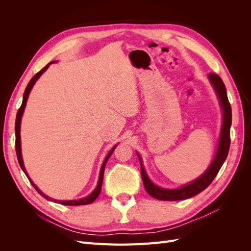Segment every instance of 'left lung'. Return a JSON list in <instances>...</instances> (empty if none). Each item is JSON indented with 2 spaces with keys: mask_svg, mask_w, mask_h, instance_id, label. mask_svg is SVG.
Listing matches in <instances>:
<instances>
[{
  "mask_svg": "<svg viewBox=\"0 0 251 251\" xmlns=\"http://www.w3.org/2000/svg\"><path fill=\"white\" fill-rule=\"evenodd\" d=\"M209 80L211 82L212 87L216 90L217 95L220 100V103L223 110V124H222V130L221 135H220V141L218 151L214 161L211 162L210 166L207 169L200 178L195 180L192 183H189L181 188L177 189H165L158 187L155 184L151 183V181L147 176L146 172H144L143 166L141 165V177L143 180V185L146 191L149 195H151L153 198L163 201H179L192 198V197L198 195L202 191L206 188L212 180L215 179L217 174L219 173L221 166L223 165L224 161L226 160V157L228 155V151L230 147V126H231V107L228 101V97H227L226 89L223 80L218 74L210 73L208 75ZM139 159L141 160L140 156L138 155Z\"/></svg>",
  "mask_w": 251,
  "mask_h": 251,
  "instance_id": "obj_1",
  "label": "left lung"
}]
</instances>
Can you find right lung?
<instances>
[{
	"label": "right lung",
	"instance_id": "1",
	"mask_svg": "<svg viewBox=\"0 0 251 251\" xmlns=\"http://www.w3.org/2000/svg\"><path fill=\"white\" fill-rule=\"evenodd\" d=\"M50 64H53V62L49 63L48 65L45 66L43 69L41 71L37 72L34 76L31 78V80L29 81V83L26 87V90L24 92V97H23V102H22V105L20 107L18 113H17V118H16V126H14V130H16V151H17V157H18V160H19V163H20V166L22 168V170L24 171V173L26 174V176L28 177V174L26 173V170H25V166H24V163H23V159H22V153H21V136H20V127H21V118H22V115H23V112H24V109H25V105H26V102H27V100H28V96H29V93L30 91H31L33 85L35 83V81L39 79V77L41 76V75L47 70V68L49 67ZM116 146L114 147L110 151L108 156L105 157L104 161L101 165V170H100V180H98V183H97V186L96 188L94 189V191L91 193L88 197H86V198H82V199H79V200H68V201H59V200H55V199H52L50 198V197L44 195L39 188H37L36 185L33 184V182L30 180V178L28 177L29 181L31 182V184L33 185V187L36 189L37 193H39L41 196H43L45 199L47 200H50V201H53V202H56V203H59V204H63V205H71V206H77V205H86V204H90L95 201V199L98 197V195L100 194V191H101V185H102V180H103V173H104V166H105V163H107L108 159L110 158V156L112 155L113 151L115 150Z\"/></svg>",
	"mask_w": 251,
	"mask_h": 251
}]
</instances>
